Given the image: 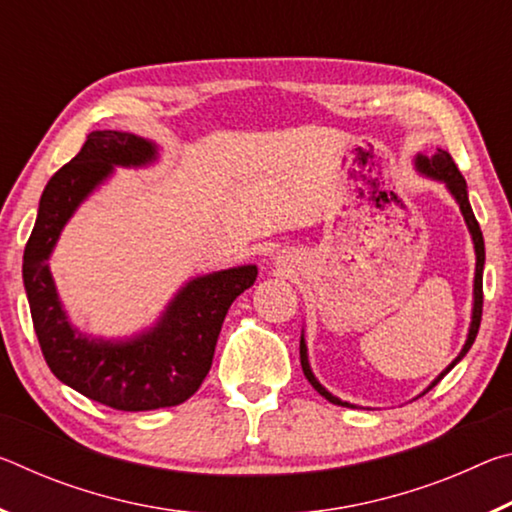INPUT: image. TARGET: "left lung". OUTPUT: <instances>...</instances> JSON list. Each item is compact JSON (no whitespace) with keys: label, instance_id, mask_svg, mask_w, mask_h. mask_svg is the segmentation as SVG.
Wrapping results in <instances>:
<instances>
[{"label":"left lung","instance_id":"left-lung-1","mask_svg":"<svg viewBox=\"0 0 512 512\" xmlns=\"http://www.w3.org/2000/svg\"><path fill=\"white\" fill-rule=\"evenodd\" d=\"M413 167L415 171L420 173V176L429 178V180H436V183L445 185V189L449 194H452V198L458 205V210H461L463 214V221L467 225V230H470V237H472V246H474V257H476V264H474V284H472V316H470V327H467V336H465V343L461 352H458V357L449 363V366L440 372V375L431 381V384L424 388V393H429L433 386L438 384L440 379H443L449 370H452L458 361H461L467 350L472 348V343L476 339V334H479V325H481V311H483V266H485V244H483V235H481V228L479 223H476L474 219V212H472V205H470V198H467V183L465 178L461 176V171L456 169V164L452 160V155H449L447 151L443 149H436V153L433 155H427V153H415L413 158ZM300 366H302V372H305V377L309 379V384L316 388V391L325 397L327 402L332 404H339V406H348V409H359L357 404L352 402H345L341 400V397H336L334 393H329L327 388L320 384V381L316 379L314 370H311V363H309V352H307V341H305V329H302L300 334ZM418 395V397H420ZM415 397V400H418Z\"/></svg>","mask_w":512,"mask_h":512}]
</instances>
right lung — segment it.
<instances>
[{
	"label": "right lung",
	"instance_id": "add662e5",
	"mask_svg": "<svg viewBox=\"0 0 512 512\" xmlns=\"http://www.w3.org/2000/svg\"><path fill=\"white\" fill-rule=\"evenodd\" d=\"M158 160L153 140L92 131L79 155L51 176L24 248V291L47 366L65 386L117 411H153L189 400L210 372L230 305L257 280L255 264L189 277L155 323L131 336H94L72 323L49 268L65 225L117 167L146 169Z\"/></svg>",
	"mask_w": 512,
	"mask_h": 512
}]
</instances>
